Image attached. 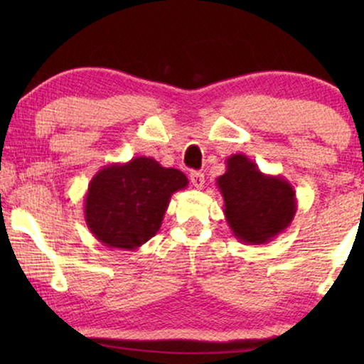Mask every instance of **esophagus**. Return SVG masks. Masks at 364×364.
I'll use <instances>...</instances> for the list:
<instances>
[{
    "label": "esophagus",
    "instance_id": "obj_1",
    "mask_svg": "<svg viewBox=\"0 0 364 364\" xmlns=\"http://www.w3.org/2000/svg\"><path fill=\"white\" fill-rule=\"evenodd\" d=\"M191 183H193V186L196 189H202V186H204V173H200V171H191Z\"/></svg>",
    "mask_w": 364,
    "mask_h": 364
}]
</instances>
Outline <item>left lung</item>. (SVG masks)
<instances>
[{
    "mask_svg": "<svg viewBox=\"0 0 364 364\" xmlns=\"http://www.w3.org/2000/svg\"><path fill=\"white\" fill-rule=\"evenodd\" d=\"M225 217L234 237L250 245L267 244L291 226L297 197L286 178L264 175L244 154L226 159V171L217 178Z\"/></svg>",
    "mask_w": 364,
    "mask_h": 364,
    "instance_id": "8db88e82",
    "label": "left lung"
}]
</instances>
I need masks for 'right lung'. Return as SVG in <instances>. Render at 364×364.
Wrapping results in <instances>:
<instances>
[{"label": "right lung", "mask_w": 364, "mask_h": 364, "mask_svg": "<svg viewBox=\"0 0 364 364\" xmlns=\"http://www.w3.org/2000/svg\"><path fill=\"white\" fill-rule=\"evenodd\" d=\"M176 168L152 157H134L102 167L85 194V221L101 244L134 250L156 236L173 193L188 186Z\"/></svg>", "instance_id": "obj_1"}]
</instances>
